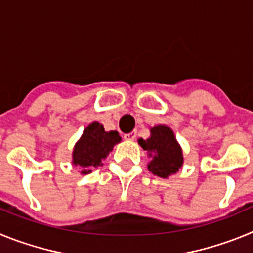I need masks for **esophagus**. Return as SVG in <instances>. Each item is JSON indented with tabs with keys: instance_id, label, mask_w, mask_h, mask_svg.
I'll return each instance as SVG.
<instances>
[{
	"instance_id": "1",
	"label": "esophagus",
	"mask_w": 253,
	"mask_h": 253,
	"mask_svg": "<svg viewBox=\"0 0 253 253\" xmlns=\"http://www.w3.org/2000/svg\"><path fill=\"white\" fill-rule=\"evenodd\" d=\"M124 138L126 140H134L137 138V131H130L128 134H124Z\"/></svg>"
}]
</instances>
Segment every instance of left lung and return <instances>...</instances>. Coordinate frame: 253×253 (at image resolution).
Instances as JSON below:
<instances>
[{
	"label": "left lung",
	"instance_id": "obj_1",
	"mask_svg": "<svg viewBox=\"0 0 253 253\" xmlns=\"http://www.w3.org/2000/svg\"><path fill=\"white\" fill-rule=\"evenodd\" d=\"M139 144L151 158L148 169L153 175L167 177L176 173L182 166V152L176 142L173 131L166 125L152 128L151 138L147 140L139 139Z\"/></svg>",
	"mask_w": 253,
	"mask_h": 253
}]
</instances>
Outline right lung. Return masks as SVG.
I'll return each mask as SVG.
<instances>
[{
    "mask_svg": "<svg viewBox=\"0 0 253 253\" xmlns=\"http://www.w3.org/2000/svg\"><path fill=\"white\" fill-rule=\"evenodd\" d=\"M122 140L116 130L105 131L100 123H91L84 131L73 151V165L84 169L82 173H88L90 167L101 165L116 143Z\"/></svg>",
    "mask_w": 253,
    "mask_h": 253,
    "instance_id": "obj_1",
    "label": "right lung"
}]
</instances>
